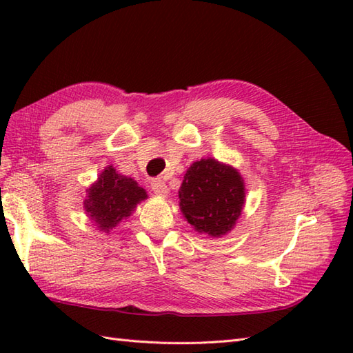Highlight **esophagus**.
<instances>
[{
    "label": "esophagus",
    "mask_w": 353,
    "mask_h": 353,
    "mask_svg": "<svg viewBox=\"0 0 353 353\" xmlns=\"http://www.w3.org/2000/svg\"><path fill=\"white\" fill-rule=\"evenodd\" d=\"M152 190L154 191V194H157V196H167L168 194L167 185H165V182L161 181V179H154L152 182Z\"/></svg>",
    "instance_id": "esophagus-1"
}]
</instances>
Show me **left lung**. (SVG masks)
<instances>
[{"label": "left lung", "instance_id": "1", "mask_svg": "<svg viewBox=\"0 0 353 353\" xmlns=\"http://www.w3.org/2000/svg\"><path fill=\"white\" fill-rule=\"evenodd\" d=\"M181 211L200 234L219 238L234 229L241 215L245 188L238 170L215 159L194 162L179 190Z\"/></svg>", "mask_w": 353, "mask_h": 353}]
</instances>
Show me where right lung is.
<instances>
[{
  "instance_id": "obj_1",
  "label": "right lung",
  "mask_w": 353,
  "mask_h": 353,
  "mask_svg": "<svg viewBox=\"0 0 353 353\" xmlns=\"http://www.w3.org/2000/svg\"><path fill=\"white\" fill-rule=\"evenodd\" d=\"M85 211L99 230L109 234L119 221L134 211L147 199L144 188L133 179L118 174L114 167H106L91 188L86 190Z\"/></svg>"
}]
</instances>
